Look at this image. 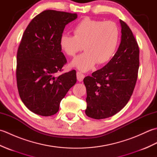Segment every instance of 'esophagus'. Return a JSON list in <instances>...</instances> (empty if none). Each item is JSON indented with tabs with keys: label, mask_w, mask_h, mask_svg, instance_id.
Here are the masks:
<instances>
[{
	"label": "esophagus",
	"mask_w": 157,
	"mask_h": 157,
	"mask_svg": "<svg viewBox=\"0 0 157 157\" xmlns=\"http://www.w3.org/2000/svg\"><path fill=\"white\" fill-rule=\"evenodd\" d=\"M76 75H77V79H78V80L79 82H82V81L83 80V79H84V77H85L84 75L82 73L79 72V71L77 72Z\"/></svg>",
	"instance_id": "1"
}]
</instances>
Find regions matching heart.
I'll return each instance as SVG.
<instances>
[{
  "label": "heart",
  "mask_w": 157,
  "mask_h": 157,
  "mask_svg": "<svg viewBox=\"0 0 157 157\" xmlns=\"http://www.w3.org/2000/svg\"><path fill=\"white\" fill-rule=\"evenodd\" d=\"M73 33L74 36L63 34L59 44L60 49L70 56H75L84 46L85 51L71 63L72 67L82 71H89L96 63L104 64L108 62L117 49L120 30L113 21L86 17L77 23Z\"/></svg>",
  "instance_id": "obj_1"
}]
</instances>
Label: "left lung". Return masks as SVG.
Here are the masks:
<instances>
[{"instance_id": "left-lung-1", "label": "left lung", "mask_w": 157, "mask_h": 157, "mask_svg": "<svg viewBox=\"0 0 157 157\" xmlns=\"http://www.w3.org/2000/svg\"><path fill=\"white\" fill-rule=\"evenodd\" d=\"M121 38L115 55L107 64L84 79L87 108L95 119L108 118L119 112L132 95L138 78L139 47L129 26L120 20Z\"/></svg>"}]
</instances>
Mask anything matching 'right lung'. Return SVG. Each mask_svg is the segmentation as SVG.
Instances as JSON below:
<instances>
[{"mask_svg": "<svg viewBox=\"0 0 157 157\" xmlns=\"http://www.w3.org/2000/svg\"><path fill=\"white\" fill-rule=\"evenodd\" d=\"M76 13L46 10L36 16L23 33L17 55L19 96L29 111L41 116L58 112L60 102L77 81L75 70L58 77L67 63L60 37Z\"/></svg>", "mask_w": 157, "mask_h": 157, "instance_id": "add662e5", "label": "right lung"}]
</instances>
